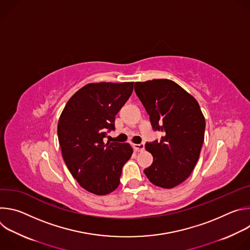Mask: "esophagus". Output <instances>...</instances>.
<instances>
[{
	"label": "esophagus",
	"mask_w": 250,
	"mask_h": 250,
	"mask_svg": "<svg viewBox=\"0 0 250 250\" xmlns=\"http://www.w3.org/2000/svg\"><path fill=\"white\" fill-rule=\"evenodd\" d=\"M133 148L136 151H144L145 150V144H139V145H133Z\"/></svg>",
	"instance_id": "34e87169"
}]
</instances>
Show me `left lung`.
Listing matches in <instances>:
<instances>
[{"label":"left lung","instance_id":"1","mask_svg":"<svg viewBox=\"0 0 250 250\" xmlns=\"http://www.w3.org/2000/svg\"><path fill=\"white\" fill-rule=\"evenodd\" d=\"M134 91L149 115L161 140L146 144L153 163L145 170L149 181L171 189L184 182L200 156L205 136V117L197 100L168 79L135 82Z\"/></svg>","mask_w":250,"mask_h":250}]
</instances>
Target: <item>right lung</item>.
I'll return each instance as SVG.
<instances>
[{"label":"right lung","mask_w":250,"mask_h":250,"mask_svg":"<svg viewBox=\"0 0 250 250\" xmlns=\"http://www.w3.org/2000/svg\"><path fill=\"white\" fill-rule=\"evenodd\" d=\"M133 90V82L90 83L69 99L57 134L64 162L86 191L104 196L120 185L123 166L132 155L129 144L108 142L115 119Z\"/></svg>","instance_id":"add662e5"}]
</instances>
